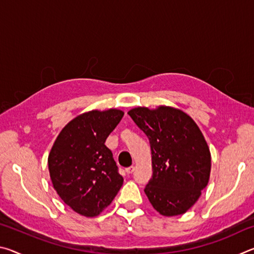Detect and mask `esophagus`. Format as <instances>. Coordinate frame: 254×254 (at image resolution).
Segmentation results:
<instances>
[{
  "label": "esophagus",
  "mask_w": 254,
  "mask_h": 254,
  "mask_svg": "<svg viewBox=\"0 0 254 254\" xmlns=\"http://www.w3.org/2000/svg\"><path fill=\"white\" fill-rule=\"evenodd\" d=\"M133 170H134V166L127 167V168H126V173H127V174H132Z\"/></svg>",
  "instance_id": "1"
}]
</instances>
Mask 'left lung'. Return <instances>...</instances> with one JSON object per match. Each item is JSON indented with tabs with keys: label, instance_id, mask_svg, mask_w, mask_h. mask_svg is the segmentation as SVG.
Here are the masks:
<instances>
[{
	"label": "left lung",
	"instance_id": "8db88e82",
	"mask_svg": "<svg viewBox=\"0 0 254 254\" xmlns=\"http://www.w3.org/2000/svg\"><path fill=\"white\" fill-rule=\"evenodd\" d=\"M147 134L152 158V178L144 192L163 216L190 209L207 186L210 152L203 133L188 114L176 107L137 106L127 112Z\"/></svg>",
	"mask_w": 254,
	"mask_h": 254
}]
</instances>
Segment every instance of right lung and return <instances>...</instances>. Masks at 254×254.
Wrapping results in <instances>:
<instances>
[{
	"instance_id": "obj_1",
	"label": "right lung",
	"mask_w": 254,
	"mask_h": 254,
	"mask_svg": "<svg viewBox=\"0 0 254 254\" xmlns=\"http://www.w3.org/2000/svg\"><path fill=\"white\" fill-rule=\"evenodd\" d=\"M123 115L118 109L79 114L64 127L50 150L51 183L77 214L97 216L122 187L123 177L105 141Z\"/></svg>"
}]
</instances>
